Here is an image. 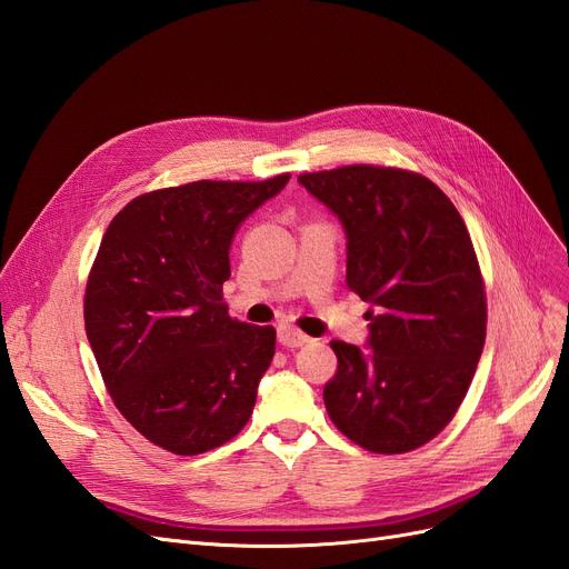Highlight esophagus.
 I'll list each match as a JSON object with an SVG mask.
<instances>
[{
	"instance_id": "1",
	"label": "esophagus",
	"mask_w": 569,
	"mask_h": 569,
	"mask_svg": "<svg viewBox=\"0 0 569 569\" xmlns=\"http://www.w3.org/2000/svg\"><path fill=\"white\" fill-rule=\"evenodd\" d=\"M278 341L287 349H299V347H303V343L311 341V337L303 335L301 330H297V327H291V325H280Z\"/></svg>"
}]
</instances>
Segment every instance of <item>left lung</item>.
I'll list each match as a JSON object with an SVG mask.
<instances>
[{"label":"left lung","instance_id":"obj_1","mask_svg":"<svg viewBox=\"0 0 569 569\" xmlns=\"http://www.w3.org/2000/svg\"><path fill=\"white\" fill-rule=\"evenodd\" d=\"M299 184L347 232V287L368 301V349L332 341L322 399L341 435L375 453L435 439L468 393L487 337L485 282L451 199L418 173L343 166Z\"/></svg>","mask_w":569,"mask_h":569}]
</instances>
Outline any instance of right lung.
Here are the masks:
<instances>
[{
    "mask_svg": "<svg viewBox=\"0 0 569 569\" xmlns=\"http://www.w3.org/2000/svg\"><path fill=\"white\" fill-rule=\"evenodd\" d=\"M287 182L159 189L132 199L101 239L84 332L120 416L170 453L218 449L251 418L274 330L232 320L222 282L239 222Z\"/></svg>",
    "mask_w": 569,
    "mask_h": 569,
    "instance_id": "1",
    "label": "right lung"
}]
</instances>
